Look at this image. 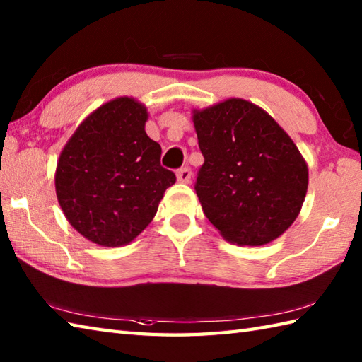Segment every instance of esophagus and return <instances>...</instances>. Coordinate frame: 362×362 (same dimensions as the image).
Instances as JSON below:
<instances>
[{
    "label": "esophagus",
    "mask_w": 362,
    "mask_h": 362,
    "mask_svg": "<svg viewBox=\"0 0 362 362\" xmlns=\"http://www.w3.org/2000/svg\"><path fill=\"white\" fill-rule=\"evenodd\" d=\"M177 180L182 182V183H189V180H191L189 166H183L180 169H177Z\"/></svg>",
    "instance_id": "34e87169"
}]
</instances>
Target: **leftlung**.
I'll return each instance as SVG.
<instances>
[{
    "instance_id": "8db88e82",
    "label": "left lung",
    "mask_w": 362,
    "mask_h": 362,
    "mask_svg": "<svg viewBox=\"0 0 362 362\" xmlns=\"http://www.w3.org/2000/svg\"><path fill=\"white\" fill-rule=\"evenodd\" d=\"M204 165L196 194L205 216L227 241L263 245L298 216L308 168L272 117L244 99L194 110Z\"/></svg>"
}]
</instances>
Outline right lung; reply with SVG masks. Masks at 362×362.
<instances>
[{
    "label": "right lung",
    "instance_id": "1",
    "mask_svg": "<svg viewBox=\"0 0 362 362\" xmlns=\"http://www.w3.org/2000/svg\"><path fill=\"white\" fill-rule=\"evenodd\" d=\"M146 107L118 98L95 110L66 143L56 193L68 222L91 243L118 247L148 227L175 174L146 135Z\"/></svg>",
    "mask_w": 362,
    "mask_h": 362
}]
</instances>
